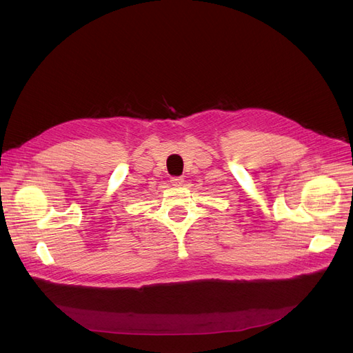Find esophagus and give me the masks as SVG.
<instances>
[{
  "label": "esophagus",
  "instance_id": "1",
  "mask_svg": "<svg viewBox=\"0 0 353 353\" xmlns=\"http://www.w3.org/2000/svg\"><path fill=\"white\" fill-rule=\"evenodd\" d=\"M171 183L174 187H181L183 183V178L182 176H172L171 178Z\"/></svg>",
  "mask_w": 353,
  "mask_h": 353
}]
</instances>
